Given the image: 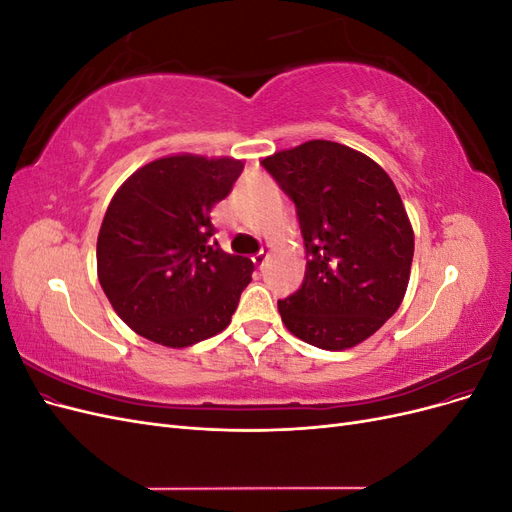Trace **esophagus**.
<instances>
[{"instance_id": "esophagus-1", "label": "esophagus", "mask_w": 512, "mask_h": 512, "mask_svg": "<svg viewBox=\"0 0 512 512\" xmlns=\"http://www.w3.org/2000/svg\"><path fill=\"white\" fill-rule=\"evenodd\" d=\"M252 260H254V265H256V267H260V269H262V267L267 265V260H269V250H260Z\"/></svg>"}]
</instances>
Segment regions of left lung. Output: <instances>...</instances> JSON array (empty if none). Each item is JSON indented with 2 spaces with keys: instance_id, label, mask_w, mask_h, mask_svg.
Segmentation results:
<instances>
[{
  "instance_id": "1",
  "label": "left lung",
  "mask_w": 512,
  "mask_h": 512,
  "mask_svg": "<svg viewBox=\"0 0 512 512\" xmlns=\"http://www.w3.org/2000/svg\"><path fill=\"white\" fill-rule=\"evenodd\" d=\"M297 205L307 267L277 301L286 329L322 350L359 346L404 301L414 230L386 170L333 141H307L262 160Z\"/></svg>"
}]
</instances>
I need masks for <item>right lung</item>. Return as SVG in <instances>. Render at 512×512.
<instances>
[{"label":"right lung","mask_w":512,"mask_h":512,"mask_svg":"<svg viewBox=\"0 0 512 512\" xmlns=\"http://www.w3.org/2000/svg\"><path fill=\"white\" fill-rule=\"evenodd\" d=\"M243 170L235 158L173 153L121 183L98 232V280L149 342L188 348L222 333L252 282L250 258L211 241V209Z\"/></svg>","instance_id":"add662e5"}]
</instances>
